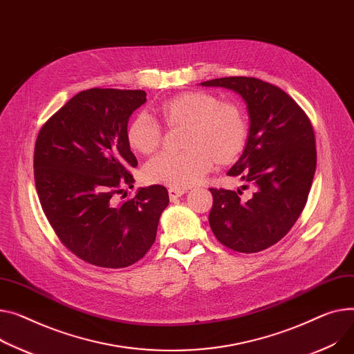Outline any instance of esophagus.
Here are the masks:
<instances>
[{
    "label": "esophagus",
    "instance_id": "obj_1",
    "mask_svg": "<svg viewBox=\"0 0 354 354\" xmlns=\"http://www.w3.org/2000/svg\"><path fill=\"white\" fill-rule=\"evenodd\" d=\"M169 198H171V201L174 202V201H176V199H179L186 191L185 189H175V187H169Z\"/></svg>",
    "mask_w": 354,
    "mask_h": 354
}]
</instances>
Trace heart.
Listing matches in <instances>:
<instances>
[{"mask_svg": "<svg viewBox=\"0 0 354 354\" xmlns=\"http://www.w3.org/2000/svg\"><path fill=\"white\" fill-rule=\"evenodd\" d=\"M156 113L169 128L185 127L180 142L185 151L151 159L144 169L149 183L187 189L201 183L214 163H232L246 147L249 125L243 109L210 92L178 93L160 104ZM125 138L135 153L151 155L160 145L162 132L152 118L139 113L128 122Z\"/></svg>", "mask_w": 354, "mask_h": 354, "instance_id": "obj_1", "label": "heart"}]
</instances>
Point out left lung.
I'll list each match as a JSON object with an SVG mask.
<instances>
[{
	"instance_id": "left-lung-1",
	"label": "left lung",
	"mask_w": 354,
	"mask_h": 354,
	"mask_svg": "<svg viewBox=\"0 0 354 354\" xmlns=\"http://www.w3.org/2000/svg\"><path fill=\"white\" fill-rule=\"evenodd\" d=\"M201 85L232 89L245 101L248 142L227 175L254 186L248 201L233 191L210 189V229L229 249L261 252L285 236L308 201L316 171L312 124L285 91L269 82L227 77Z\"/></svg>"
}]
</instances>
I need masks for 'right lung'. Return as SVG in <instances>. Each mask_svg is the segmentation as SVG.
I'll return each mask as SVG.
<instances>
[{"instance_id":"obj_1","label":"right lung","mask_w":354,"mask_h":354,"mask_svg":"<svg viewBox=\"0 0 354 354\" xmlns=\"http://www.w3.org/2000/svg\"><path fill=\"white\" fill-rule=\"evenodd\" d=\"M147 102L142 89L92 88L77 93L41 128L34 176L41 206L61 242L82 261L120 269L155 242L169 203L167 187L132 189L138 160L127 144L129 116Z\"/></svg>"}]
</instances>
